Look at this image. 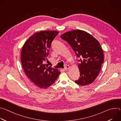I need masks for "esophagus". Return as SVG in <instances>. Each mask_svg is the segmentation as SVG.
<instances>
[{
    "label": "esophagus",
    "instance_id": "34e87169",
    "mask_svg": "<svg viewBox=\"0 0 121 121\" xmlns=\"http://www.w3.org/2000/svg\"><path fill=\"white\" fill-rule=\"evenodd\" d=\"M69 68H70V66H69L68 65H67L65 67V70H68Z\"/></svg>",
    "mask_w": 121,
    "mask_h": 121
}]
</instances>
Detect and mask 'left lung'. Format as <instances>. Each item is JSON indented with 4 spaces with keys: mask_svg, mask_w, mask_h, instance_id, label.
Listing matches in <instances>:
<instances>
[{
    "mask_svg": "<svg viewBox=\"0 0 121 121\" xmlns=\"http://www.w3.org/2000/svg\"><path fill=\"white\" fill-rule=\"evenodd\" d=\"M61 38L70 44L78 58L80 77L75 83L81 86L91 84L99 74L104 62L99 42L89 33L80 30L65 32Z\"/></svg>",
    "mask_w": 121,
    "mask_h": 121,
    "instance_id": "left-lung-1",
    "label": "left lung"
}]
</instances>
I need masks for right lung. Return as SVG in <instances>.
Returning a JSON list of instances; mask_svg holds the SVG:
<instances>
[{
  "mask_svg": "<svg viewBox=\"0 0 121 121\" xmlns=\"http://www.w3.org/2000/svg\"><path fill=\"white\" fill-rule=\"evenodd\" d=\"M57 31H41L30 36L23 45L21 62L30 80L41 89H46L58 78L60 72L43 63L49 55L51 44L58 34Z\"/></svg>",
  "mask_w": 121,
  "mask_h": 121,
  "instance_id": "1",
  "label": "right lung"
}]
</instances>
